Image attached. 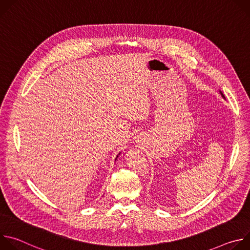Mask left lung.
<instances>
[{
  "label": "left lung",
  "instance_id": "1",
  "mask_svg": "<svg viewBox=\"0 0 250 250\" xmlns=\"http://www.w3.org/2000/svg\"><path fill=\"white\" fill-rule=\"evenodd\" d=\"M221 94H222V96H223V97H224V98H225V96H224V95H223V93H222V92H221Z\"/></svg>",
  "mask_w": 250,
  "mask_h": 250
}]
</instances>
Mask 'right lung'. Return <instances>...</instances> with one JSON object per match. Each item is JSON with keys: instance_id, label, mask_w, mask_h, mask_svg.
<instances>
[{"instance_id": "right-lung-1", "label": "right lung", "mask_w": 250, "mask_h": 250, "mask_svg": "<svg viewBox=\"0 0 250 250\" xmlns=\"http://www.w3.org/2000/svg\"><path fill=\"white\" fill-rule=\"evenodd\" d=\"M117 157H118V156H117Z\"/></svg>"}]
</instances>
